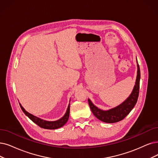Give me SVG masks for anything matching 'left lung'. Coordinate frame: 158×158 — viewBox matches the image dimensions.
Masks as SVG:
<instances>
[{
  "label": "left lung",
  "mask_w": 158,
  "mask_h": 158,
  "mask_svg": "<svg viewBox=\"0 0 158 158\" xmlns=\"http://www.w3.org/2000/svg\"><path fill=\"white\" fill-rule=\"evenodd\" d=\"M137 74L134 89L132 91L129 97L125 101H124L122 104L111 110L104 111L98 109L97 106H95L92 103L89 99H88V102H89V105L91 110V111L93 112V115L98 119H99L100 121L106 123H117L124 119L129 114L131 110L134 108V107L137 103L139 97V81L141 78L140 69L137 61Z\"/></svg>",
  "instance_id": "1"
}]
</instances>
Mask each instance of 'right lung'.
Returning a JSON list of instances; mask_svg holds the SVG:
<instances>
[{
    "instance_id": "add662e5",
    "label": "right lung",
    "mask_w": 158,
    "mask_h": 158,
    "mask_svg": "<svg viewBox=\"0 0 158 158\" xmlns=\"http://www.w3.org/2000/svg\"><path fill=\"white\" fill-rule=\"evenodd\" d=\"M20 106H21V110L24 113L25 115H26L30 120H31V121H32L34 123L38 125L40 127L43 128L44 129L54 130V129H58L59 128L62 127L67 122L69 117V113H70V104H69L65 114L62 118L56 121H45V120L41 119L40 118H38L33 115L30 114V113L27 112L23 108V107L21 104H20Z\"/></svg>"
}]
</instances>
